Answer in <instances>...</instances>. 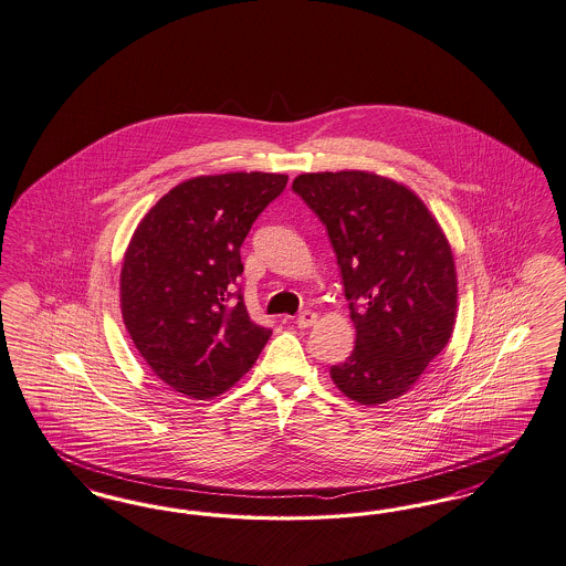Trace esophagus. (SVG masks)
<instances>
[{
  "instance_id": "34e87169",
  "label": "esophagus",
  "mask_w": 566,
  "mask_h": 566,
  "mask_svg": "<svg viewBox=\"0 0 566 566\" xmlns=\"http://www.w3.org/2000/svg\"><path fill=\"white\" fill-rule=\"evenodd\" d=\"M316 319L317 316L312 310H305V312H301L298 317H296V326H298V328H310V326L316 324Z\"/></svg>"
}]
</instances>
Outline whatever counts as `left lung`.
Masks as SVG:
<instances>
[{
  "instance_id": "obj_1",
  "label": "left lung",
  "mask_w": 566,
  "mask_h": 566,
  "mask_svg": "<svg viewBox=\"0 0 566 566\" xmlns=\"http://www.w3.org/2000/svg\"><path fill=\"white\" fill-rule=\"evenodd\" d=\"M293 191L326 227L356 326L333 381L366 407L402 396L451 339L457 275L442 229L405 185L370 172L301 175Z\"/></svg>"
}]
</instances>
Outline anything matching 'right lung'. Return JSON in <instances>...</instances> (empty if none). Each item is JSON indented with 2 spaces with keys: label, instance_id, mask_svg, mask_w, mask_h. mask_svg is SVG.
I'll return each instance as SVG.
<instances>
[{
  "label": "right lung",
  "instance_id": "1",
  "mask_svg": "<svg viewBox=\"0 0 566 566\" xmlns=\"http://www.w3.org/2000/svg\"><path fill=\"white\" fill-rule=\"evenodd\" d=\"M286 182L270 172L198 177L136 227L119 280L124 324L145 363L185 396L223 394L272 337L247 312L240 249Z\"/></svg>",
  "mask_w": 566,
  "mask_h": 566
}]
</instances>
